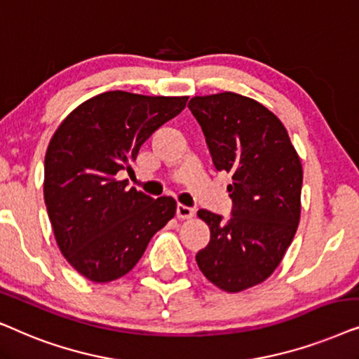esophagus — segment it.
Returning <instances> with one entry per match:
<instances>
[{
    "mask_svg": "<svg viewBox=\"0 0 359 359\" xmlns=\"http://www.w3.org/2000/svg\"><path fill=\"white\" fill-rule=\"evenodd\" d=\"M175 215H177V218H179V219H189V218L194 217L195 212H194V208L185 207V205L179 203V205H177V208H175Z\"/></svg>",
    "mask_w": 359,
    "mask_h": 359,
    "instance_id": "esophagus-1",
    "label": "esophagus"
}]
</instances>
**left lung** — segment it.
I'll list each match as a JSON object with an SVG mask.
<instances>
[{
  "mask_svg": "<svg viewBox=\"0 0 359 359\" xmlns=\"http://www.w3.org/2000/svg\"><path fill=\"white\" fill-rule=\"evenodd\" d=\"M189 108L217 170L233 175L231 218L198 210L210 243L195 259L210 283L241 292L264 283L294 240L302 208V162L280 119L256 100L223 92L194 97Z\"/></svg>",
  "mask_w": 359,
  "mask_h": 359,
  "instance_id": "1",
  "label": "left lung"
}]
</instances>
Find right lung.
<instances>
[{
    "instance_id": "add662e5",
    "label": "right lung",
    "mask_w": 359,
    "mask_h": 359,
    "mask_svg": "<svg viewBox=\"0 0 359 359\" xmlns=\"http://www.w3.org/2000/svg\"><path fill=\"white\" fill-rule=\"evenodd\" d=\"M187 100L104 92L79 104L52 136L44 161L52 231L67 262L92 283L128 274L174 218V198L126 190L116 175L131 170L142 142Z\"/></svg>"
}]
</instances>
